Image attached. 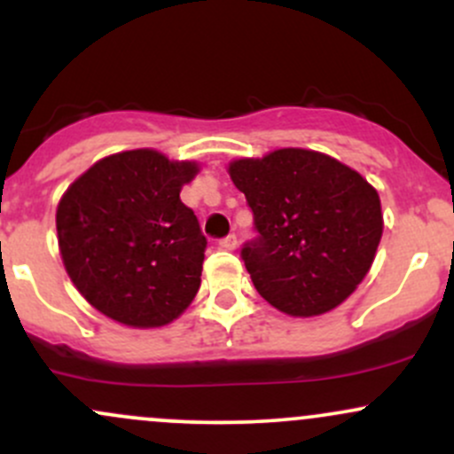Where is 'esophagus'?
<instances>
[{
	"label": "esophagus",
	"mask_w": 454,
	"mask_h": 454,
	"mask_svg": "<svg viewBox=\"0 0 454 454\" xmlns=\"http://www.w3.org/2000/svg\"><path fill=\"white\" fill-rule=\"evenodd\" d=\"M218 245H221V248H225V251H233V248L238 247V238H236V233H229L227 238H223L221 242H218Z\"/></svg>",
	"instance_id": "1"
}]
</instances>
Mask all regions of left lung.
<instances>
[{"label": "left lung", "mask_w": 454, "mask_h": 454, "mask_svg": "<svg viewBox=\"0 0 454 454\" xmlns=\"http://www.w3.org/2000/svg\"><path fill=\"white\" fill-rule=\"evenodd\" d=\"M229 175L257 229L240 255L268 303L309 318L348 299L381 242L377 190L357 170L309 149L236 160Z\"/></svg>", "instance_id": "1"}]
</instances>
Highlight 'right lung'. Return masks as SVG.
Returning a JSON list of instances; mask_svg holds the SVG:
<instances>
[{"mask_svg": "<svg viewBox=\"0 0 454 454\" xmlns=\"http://www.w3.org/2000/svg\"><path fill=\"white\" fill-rule=\"evenodd\" d=\"M197 173V162L134 149L95 162L62 194V262L101 314L147 329L173 323L192 303L207 240L179 192Z\"/></svg>", "mask_w": 454, "mask_h": 454, "instance_id": "obj_1", "label": "right lung"}]
</instances>
